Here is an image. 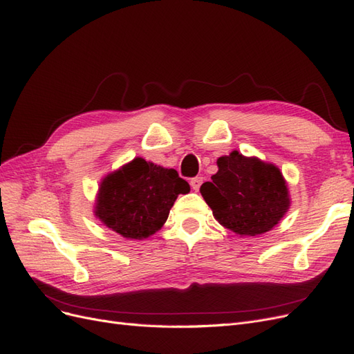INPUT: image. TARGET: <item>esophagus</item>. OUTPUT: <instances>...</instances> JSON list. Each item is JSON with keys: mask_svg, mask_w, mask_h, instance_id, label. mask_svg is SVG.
I'll return each mask as SVG.
<instances>
[{"mask_svg": "<svg viewBox=\"0 0 354 354\" xmlns=\"http://www.w3.org/2000/svg\"><path fill=\"white\" fill-rule=\"evenodd\" d=\"M201 183H203V178H200V176H196V178H193V179L189 180L191 188H193L194 191H198V188H200Z\"/></svg>", "mask_w": 354, "mask_h": 354, "instance_id": "34e87169", "label": "esophagus"}]
</instances>
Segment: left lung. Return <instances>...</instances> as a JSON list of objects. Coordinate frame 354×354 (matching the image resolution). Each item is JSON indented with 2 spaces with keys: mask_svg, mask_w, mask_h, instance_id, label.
<instances>
[{
  "mask_svg": "<svg viewBox=\"0 0 354 354\" xmlns=\"http://www.w3.org/2000/svg\"><path fill=\"white\" fill-rule=\"evenodd\" d=\"M218 171L200 193L215 219L240 236L274 228L290 206L288 184L277 166L231 151L216 161Z\"/></svg>",
  "mask_w": 354,
  "mask_h": 354,
  "instance_id": "1",
  "label": "left lung"
}]
</instances>
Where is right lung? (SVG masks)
<instances>
[{"label": "right lung", "mask_w": 354, "mask_h": 354, "mask_svg": "<svg viewBox=\"0 0 354 354\" xmlns=\"http://www.w3.org/2000/svg\"><path fill=\"white\" fill-rule=\"evenodd\" d=\"M187 193L189 185L175 169L135 157L100 180L95 216L124 239L142 240L165 225L178 196Z\"/></svg>", "instance_id": "add662e5"}]
</instances>
